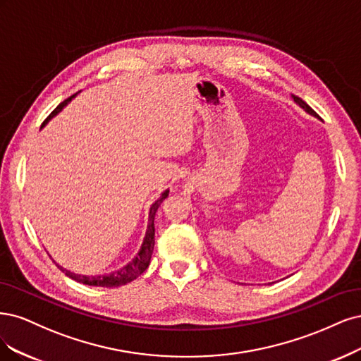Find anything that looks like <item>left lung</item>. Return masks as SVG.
Returning <instances> with one entry per match:
<instances>
[{
    "label": "left lung",
    "mask_w": 361,
    "mask_h": 361,
    "mask_svg": "<svg viewBox=\"0 0 361 361\" xmlns=\"http://www.w3.org/2000/svg\"><path fill=\"white\" fill-rule=\"evenodd\" d=\"M290 97H293V100L298 104V106L301 108V109H303L305 112H307L309 115H312V117H315V118H319L318 117V115H317V112L315 111H313L310 106H309V104L306 103V102H303V100H301L300 97H297V96H290Z\"/></svg>",
    "instance_id": "left-lung-1"
}]
</instances>
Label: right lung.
Segmentation results:
<instances>
[{"label": "right lung", "mask_w": 361, "mask_h": 361, "mask_svg": "<svg viewBox=\"0 0 361 361\" xmlns=\"http://www.w3.org/2000/svg\"><path fill=\"white\" fill-rule=\"evenodd\" d=\"M76 96V94H75ZM75 96L68 97L67 100H64L61 104H58V106L52 111V114L49 115L48 118H46L42 124L40 129H43V127L48 124L55 115H58V112H61L63 108L66 106V104L71 102ZM169 195V190L166 189L165 192H161V195L157 197V200L151 204L149 207V213H148V225H147V231H145V237H144V241L141 244V249H139V252L136 253V257L127 262L126 265L120 267V269L114 270L111 273H106V274H99V276H85V274H78V273H73L71 270L64 269V267H61L60 264H55L58 265V269H60L63 273H66V276H68L71 279H73V281L79 282V283H84V285H90V286H102V288H117V286H121V285H126L132 281H135L136 277L141 276L149 265V261H151V255H153V250H154V217H156V213L159 210L160 204L164 202L166 197Z\"/></svg>", "instance_id": "right-lung-1"}]
</instances>
